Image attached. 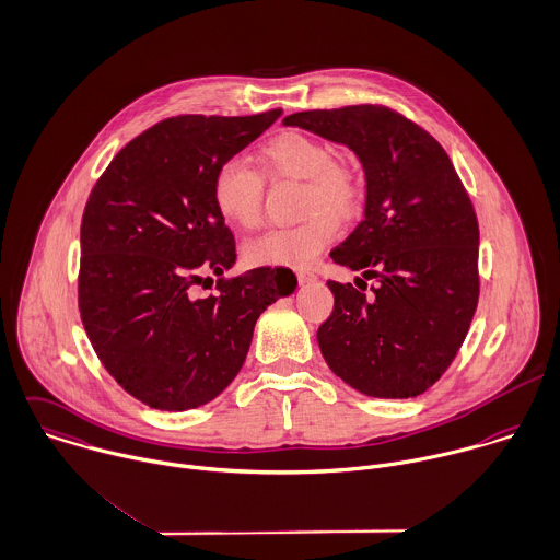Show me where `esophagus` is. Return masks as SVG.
Returning <instances> with one entry per match:
<instances>
[{
  "instance_id": "esophagus-1",
  "label": "esophagus",
  "mask_w": 560,
  "mask_h": 560,
  "mask_svg": "<svg viewBox=\"0 0 560 560\" xmlns=\"http://www.w3.org/2000/svg\"><path fill=\"white\" fill-rule=\"evenodd\" d=\"M295 276H298L300 282H311V280H315V271H311V269H295Z\"/></svg>"
}]
</instances>
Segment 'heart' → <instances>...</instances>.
I'll use <instances>...</instances> for the list:
<instances>
[{"instance_id":"b5f03b06","label":"heart","mask_w":560,"mask_h":560,"mask_svg":"<svg viewBox=\"0 0 560 560\" xmlns=\"http://www.w3.org/2000/svg\"><path fill=\"white\" fill-rule=\"evenodd\" d=\"M258 165L273 180H300L302 223L271 228L243 247L254 267H306L337 236L339 221L361 214L365 187L361 176L335 163L332 150L302 132H282L258 152ZM265 180L238 159L225 161L212 180V199L219 214L241 228H254L262 212Z\"/></svg>"}]
</instances>
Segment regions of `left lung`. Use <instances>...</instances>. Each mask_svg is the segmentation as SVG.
Masks as SVG:
<instances>
[{
  "label": "left lung",
  "mask_w": 560,
  "mask_h": 560,
  "mask_svg": "<svg viewBox=\"0 0 560 560\" xmlns=\"http://www.w3.org/2000/svg\"><path fill=\"white\" fill-rule=\"evenodd\" d=\"M348 145L368 178L365 219L330 252L375 278L368 289L328 280L335 311L317 341L328 368L357 390L401 399L428 390L452 365L478 295V219L450 156L404 115L361 104L289 115Z\"/></svg>",
  "instance_id": "obj_1"
}]
</instances>
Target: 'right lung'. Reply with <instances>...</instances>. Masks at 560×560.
<instances>
[{
  "label": "right lung",
  "mask_w": 560,
  "mask_h": 560,
  "mask_svg": "<svg viewBox=\"0 0 560 560\" xmlns=\"http://www.w3.org/2000/svg\"><path fill=\"white\" fill-rule=\"evenodd\" d=\"M280 115L163 119L110 161L89 195L80 317L106 372L152 408L214 399L243 368L260 313L298 284L284 267L223 278L236 247L212 199L217 170ZM210 272L218 293L197 299L191 287Z\"/></svg>",
  "instance_id": "obj_1"
}]
</instances>
